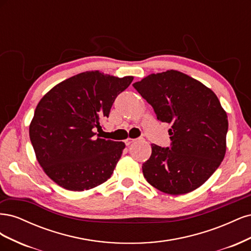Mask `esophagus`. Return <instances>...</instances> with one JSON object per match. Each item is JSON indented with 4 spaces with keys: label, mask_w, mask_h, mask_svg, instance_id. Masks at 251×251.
Here are the masks:
<instances>
[{
    "label": "esophagus",
    "mask_w": 251,
    "mask_h": 251,
    "mask_svg": "<svg viewBox=\"0 0 251 251\" xmlns=\"http://www.w3.org/2000/svg\"><path fill=\"white\" fill-rule=\"evenodd\" d=\"M135 141V139H133V138H126V140H125V143L126 144V146H130L131 143H133Z\"/></svg>",
    "instance_id": "34e87169"
}]
</instances>
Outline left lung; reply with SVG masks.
<instances>
[{
	"label": "left lung",
	"mask_w": 251,
	"mask_h": 251,
	"mask_svg": "<svg viewBox=\"0 0 251 251\" xmlns=\"http://www.w3.org/2000/svg\"><path fill=\"white\" fill-rule=\"evenodd\" d=\"M133 87L153 107L157 119L172 126L171 148L151 144V155L142 164L144 178L165 194L195 191L226 153L228 119L217 95L177 70L150 74Z\"/></svg>",
	"instance_id": "8db88e82"
}]
</instances>
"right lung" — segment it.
<instances>
[{
  "mask_svg": "<svg viewBox=\"0 0 251 251\" xmlns=\"http://www.w3.org/2000/svg\"><path fill=\"white\" fill-rule=\"evenodd\" d=\"M133 79L82 72L53 87L37 103L30 140L37 161L57 185L82 192L111 177L126 144L96 138L95 131Z\"/></svg>",
  "mask_w": 251,
  "mask_h": 251,
  "instance_id": "1",
  "label": "right lung"
}]
</instances>
